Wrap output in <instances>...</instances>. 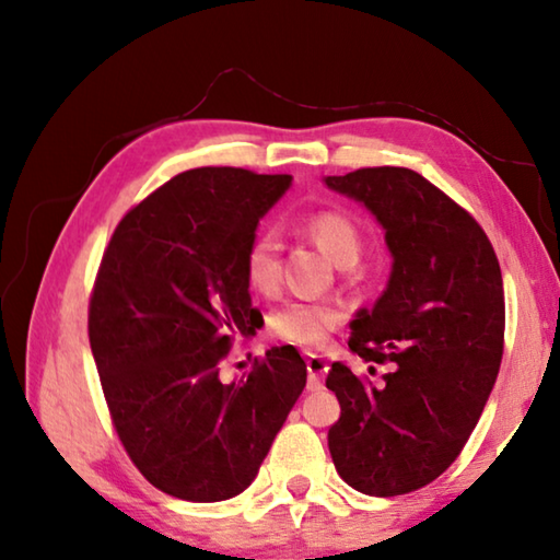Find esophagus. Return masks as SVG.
I'll list each match as a JSON object with an SVG mask.
<instances>
[{
    "label": "esophagus",
    "mask_w": 560,
    "mask_h": 560,
    "mask_svg": "<svg viewBox=\"0 0 560 560\" xmlns=\"http://www.w3.org/2000/svg\"><path fill=\"white\" fill-rule=\"evenodd\" d=\"M306 371H308V390H320V387H324V375L328 373L326 360L320 355H308Z\"/></svg>",
    "instance_id": "1"
}]
</instances>
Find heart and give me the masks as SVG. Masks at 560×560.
<instances>
[{"mask_svg": "<svg viewBox=\"0 0 560 560\" xmlns=\"http://www.w3.org/2000/svg\"><path fill=\"white\" fill-rule=\"evenodd\" d=\"M303 232L314 240L328 257L338 264L358 259L360 226L355 220L340 210H318L301 220ZM242 273L246 287L259 296H273L281 287V257L279 240L271 232H257L246 244ZM343 320V311L336 303H306L293 301L273 311L269 330L277 338L299 348H320Z\"/></svg>", "mask_w": 560, "mask_h": 560, "instance_id": "heart-1", "label": "heart"}]
</instances>
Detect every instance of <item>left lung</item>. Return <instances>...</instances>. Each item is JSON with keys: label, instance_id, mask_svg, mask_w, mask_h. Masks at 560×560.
<instances>
[{"label": "left lung", "instance_id": "8db88e82", "mask_svg": "<svg viewBox=\"0 0 560 560\" xmlns=\"http://www.w3.org/2000/svg\"><path fill=\"white\" fill-rule=\"evenodd\" d=\"M326 185L375 214L393 254L387 289L358 311L348 338L387 373L373 385L330 365L340 417L328 450L363 494H410L459 457L497 383L506 324L499 259L479 222L415 170L360 167Z\"/></svg>", "mask_w": 560, "mask_h": 560}]
</instances>
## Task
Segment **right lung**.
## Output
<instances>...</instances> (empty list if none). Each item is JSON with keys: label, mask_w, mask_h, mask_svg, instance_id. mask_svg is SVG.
Listing matches in <instances>:
<instances>
[{"label": "right lung", "mask_w": 560, "mask_h": 560, "mask_svg": "<svg viewBox=\"0 0 560 560\" xmlns=\"http://www.w3.org/2000/svg\"><path fill=\"white\" fill-rule=\"evenodd\" d=\"M291 175L197 167L118 222L89 303V340L113 428L150 485L185 501H224L252 485L306 385L293 346L220 381L234 340L264 318L244 249Z\"/></svg>", "instance_id": "obj_1"}]
</instances>
